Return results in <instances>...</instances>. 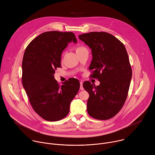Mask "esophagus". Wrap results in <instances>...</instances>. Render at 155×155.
<instances>
[{"mask_svg": "<svg viewBox=\"0 0 155 155\" xmlns=\"http://www.w3.org/2000/svg\"><path fill=\"white\" fill-rule=\"evenodd\" d=\"M80 90H84V88H83V81H81L80 82Z\"/></svg>", "mask_w": 155, "mask_h": 155, "instance_id": "esophagus-1", "label": "esophagus"}]
</instances>
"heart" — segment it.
<instances>
[{"instance_id":"heart-1","label":"heart","mask_w":155,"mask_h":155,"mask_svg":"<svg viewBox=\"0 0 155 155\" xmlns=\"http://www.w3.org/2000/svg\"><path fill=\"white\" fill-rule=\"evenodd\" d=\"M82 48H84V47H77V48H76V51H78V50H81Z\"/></svg>"}]
</instances>
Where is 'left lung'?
<instances>
[{
    "label": "left lung",
    "mask_w": 155,
    "mask_h": 155,
    "mask_svg": "<svg viewBox=\"0 0 155 155\" xmlns=\"http://www.w3.org/2000/svg\"><path fill=\"white\" fill-rule=\"evenodd\" d=\"M78 37L91 50L90 77L100 81L97 86L83 83L90 94L87 113L97 120H108L120 112L127 96L132 78L127 53L123 43L107 32H91Z\"/></svg>",
    "instance_id": "1"
}]
</instances>
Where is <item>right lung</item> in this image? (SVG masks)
Instances as JSON below:
<instances>
[{
  "mask_svg": "<svg viewBox=\"0 0 155 155\" xmlns=\"http://www.w3.org/2000/svg\"><path fill=\"white\" fill-rule=\"evenodd\" d=\"M77 43L73 32L48 31L35 38L27 47L22 62V82L34 111L49 121L62 120L69 112L77 94L76 78L59 85L54 74L61 68V53L68 43Z\"/></svg>",
  "mask_w": 155,
  "mask_h": 155,
  "instance_id": "right-lung-1",
  "label": "right lung"
}]
</instances>
